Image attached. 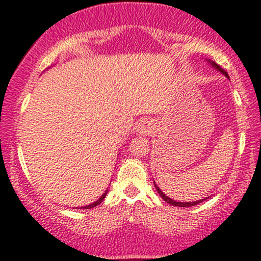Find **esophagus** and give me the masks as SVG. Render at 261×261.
Segmentation results:
<instances>
[{"label": "esophagus", "instance_id": "obj_1", "mask_svg": "<svg viewBox=\"0 0 261 261\" xmlns=\"http://www.w3.org/2000/svg\"><path fill=\"white\" fill-rule=\"evenodd\" d=\"M154 130V124L149 119H143L137 125V132L140 136H150Z\"/></svg>", "mask_w": 261, "mask_h": 261}]
</instances>
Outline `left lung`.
<instances>
[{"mask_svg": "<svg viewBox=\"0 0 261 261\" xmlns=\"http://www.w3.org/2000/svg\"><path fill=\"white\" fill-rule=\"evenodd\" d=\"M207 62H209V63L211 64V66L214 67V68L219 70V72H221L222 74L226 76V78H228V79H229V76H228V74H227V72H226L225 69H222L221 67L219 66V64L214 62V61H210V60H207ZM154 185H155V188H156V191H158L159 194H160V197H161L162 199H164V200L166 201V203L171 204V205H173V206H179V207H189V206H194V205H198L199 203H201V201H204V200H205V199H201V200H197V201H176V200H173V199L168 198L167 195L165 194V193L162 192L160 188H159L158 185H156L155 182H154Z\"/></svg>", "mask_w": 261, "mask_h": 261, "instance_id": "obj_1", "label": "left lung"}]
</instances>
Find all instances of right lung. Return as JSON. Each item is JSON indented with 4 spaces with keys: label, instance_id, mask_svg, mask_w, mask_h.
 <instances>
[{
    "label": "right lung",
    "instance_id": "right-lung-1",
    "mask_svg": "<svg viewBox=\"0 0 261 261\" xmlns=\"http://www.w3.org/2000/svg\"><path fill=\"white\" fill-rule=\"evenodd\" d=\"M107 192H109V191H106L105 193H103V194L101 195V197H100L99 199H97L96 201H94V203H91V204H89V205H85V206H82L81 209H91V207H94V206H97V205L101 204V201H102L103 199H105L106 194H107Z\"/></svg>",
    "mask_w": 261,
    "mask_h": 261
}]
</instances>
